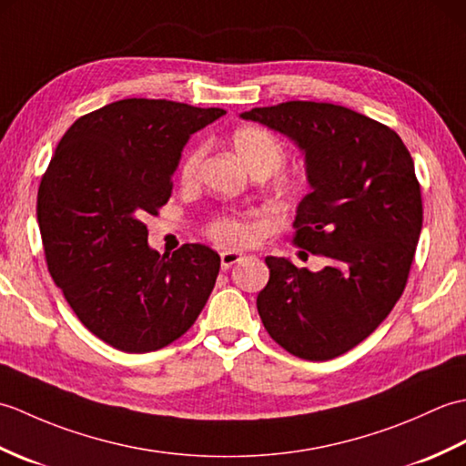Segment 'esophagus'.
<instances>
[{
	"label": "esophagus",
	"instance_id": "1",
	"mask_svg": "<svg viewBox=\"0 0 466 466\" xmlns=\"http://www.w3.org/2000/svg\"><path fill=\"white\" fill-rule=\"evenodd\" d=\"M242 260V254L238 252H232V250H226L220 254V262H222V270L232 268L234 264H238Z\"/></svg>",
	"mask_w": 466,
	"mask_h": 466
}]
</instances>
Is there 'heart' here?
<instances>
[{"label":"heart","instance_id":"heart-1","mask_svg":"<svg viewBox=\"0 0 466 466\" xmlns=\"http://www.w3.org/2000/svg\"><path fill=\"white\" fill-rule=\"evenodd\" d=\"M232 146L236 154L240 156V160L248 166V170L254 176L274 174L284 164V157H286L284 146L279 137L258 126L238 127V130L232 134ZM204 154H206V147L202 144H198L186 152L180 164L182 182L187 184L196 180L198 172H200ZM276 186H279L280 192L289 196L302 194L306 187H309V176H306V172L302 170L280 174L276 177ZM208 234H210L218 242L236 246L248 238V226H246L240 218L226 214V216L216 218V220L210 224V228H208Z\"/></svg>","mask_w":466,"mask_h":466}]
</instances>
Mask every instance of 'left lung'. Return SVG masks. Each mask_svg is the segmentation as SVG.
I'll return each mask as SVG.
<instances>
[{
	"mask_svg": "<svg viewBox=\"0 0 466 466\" xmlns=\"http://www.w3.org/2000/svg\"><path fill=\"white\" fill-rule=\"evenodd\" d=\"M242 117L306 154L312 192L299 206L294 244L329 260L310 272L266 256L262 324L299 359H336L376 330L407 286L422 228L410 152L389 126L336 104L284 102Z\"/></svg>",
	"mask_w": 466,
	"mask_h": 466,
	"instance_id": "1",
	"label": "left lung"
}]
</instances>
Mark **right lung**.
I'll return each instance as SVG.
<instances>
[{"label": "right lung", "instance_id": "1", "mask_svg": "<svg viewBox=\"0 0 466 466\" xmlns=\"http://www.w3.org/2000/svg\"><path fill=\"white\" fill-rule=\"evenodd\" d=\"M226 112L127 97L69 126L37 190L47 270L87 330L117 350L152 352L190 330L220 272V256L184 244L147 246L146 216L172 196L194 132Z\"/></svg>", "mask_w": 466, "mask_h": 466}]
</instances>
